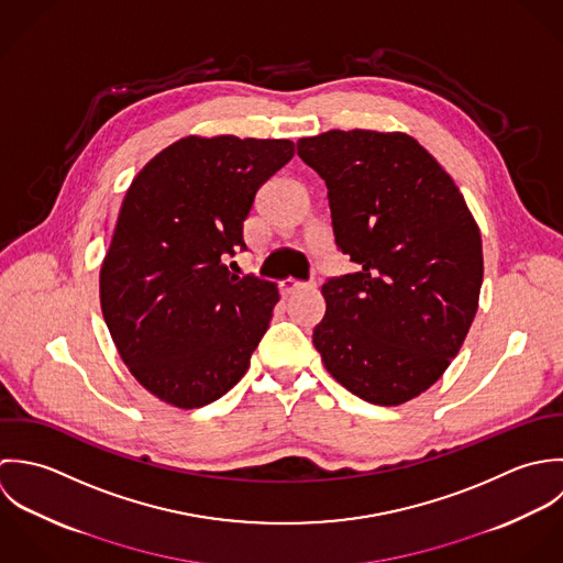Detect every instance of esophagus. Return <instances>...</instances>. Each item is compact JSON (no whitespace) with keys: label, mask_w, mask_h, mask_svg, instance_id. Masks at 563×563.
I'll return each instance as SVG.
<instances>
[{"label":"esophagus","mask_w":563,"mask_h":563,"mask_svg":"<svg viewBox=\"0 0 563 563\" xmlns=\"http://www.w3.org/2000/svg\"><path fill=\"white\" fill-rule=\"evenodd\" d=\"M278 287H280V294H283V296H289V294L300 291V289H316V283H313V280H311V283H298V280L285 278Z\"/></svg>","instance_id":"esophagus-1"}]
</instances>
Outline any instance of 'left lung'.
Returning <instances> with one entry per match:
<instances>
[{
	"mask_svg": "<svg viewBox=\"0 0 563 563\" xmlns=\"http://www.w3.org/2000/svg\"><path fill=\"white\" fill-rule=\"evenodd\" d=\"M329 189L335 243L356 265L322 285L324 367L365 402L427 391L478 309L481 232L444 167L409 134L329 130L298 141Z\"/></svg>",
	"mask_w": 563,
	"mask_h": 563,
	"instance_id": "1",
	"label": "left lung"
}]
</instances>
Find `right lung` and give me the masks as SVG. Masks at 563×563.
Segmentation results:
<instances>
[{
    "label": "right lung",
    "instance_id": "right-lung-1",
    "mask_svg": "<svg viewBox=\"0 0 563 563\" xmlns=\"http://www.w3.org/2000/svg\"><path fill=\"white\" fill-rule=\"evenodd\" d=\"M294 156L289 139L185 136L125 191L100 269V302L130 374L178 409L205 407L241 380L278 287L234 276L256 191Z\"/></svg>",
    "mask_w": 563,
    "mask_h": 563
}]
</instances>
